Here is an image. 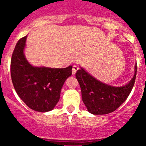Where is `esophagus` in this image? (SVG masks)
I'll return each mask as SVG.
<instances>
[{"instance_id": "esophagus-1", "label": "esophagus", "mask_w": 146, "mask_h": 146, "mask_svg": "<svg viewBox=\"0 0 146 146\" xmlns=\"http://www.w3.org/2000/svg\"><path fill=\"white\" fill-rule=\"evenodd\" d=\"M79 69V68H78V66L76 65H74L73 66H72V74H75L76 72H77V70Z\"/></svg>"}]
</instances>
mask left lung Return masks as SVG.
Returning a JSON list of instances; mask_svg holds the SVG:
<instances>
[{
	"mask_svg": "<svg viewBox=\"0 0 146 146\" xmlns=\"http://www.w3.org/2000/svg\"><path fill=\"white\" fill-rule=\"evenodd\" d=\"M135 75L127 85L122 87L109 86L97 80L81 68L76 72V78L80 86L82 99L89 113L94 115L108 114L123 104L131 91L135 82Z\"/></svg>",
	"mask_w": 146,
	"mask_h": 146,
	"instance_id": "8db88e82",
	"label": "left lung"
}]
</instances>
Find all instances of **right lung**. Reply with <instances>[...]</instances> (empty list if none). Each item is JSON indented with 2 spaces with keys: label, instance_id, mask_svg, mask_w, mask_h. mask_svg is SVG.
<instances>
[{
  "label": "right lung",
  "instance_id": "right-lung-1",
  "mask_svg": "<svg viewBox=\"0 0 146 146\" xmlns=\"http://www.w3.org/2000/svg\"><path fill=\"white\" fill-rule=\"evenodd\" d=\"M27 36L17 43L11 60V77L17 94L28 108L44 113L59 101L64 82L72 75V66L64 69L33 66L24 55Z\"/></svg>",
  "mask_w": 146,
  "mask_h": 146
}]
</instances>
